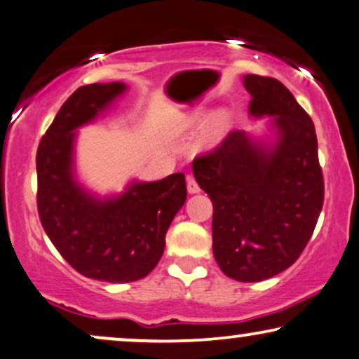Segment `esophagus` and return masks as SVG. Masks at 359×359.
Returning a JSON list of instances; mask_svg holds the SVG:
<instances>
[{
	"label": "esophagus",
	"instance_id": "1",
	"mask_svg": "<svg viewBox=\"0 0 359 359\" xmlns=\"http://www.w3.org/2000/svg\"><path fill=\"white\" fill-rule=\"evenodd\" d=\"M187 190H189V194H198L200 192L197 180H195V177L192 174L187 175Z\"/></svg>",
	"mask_w": 359,
	"mask_h": 359
}]
</instances>
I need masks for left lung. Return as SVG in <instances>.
Wrapping results in <instances>:
<instances>
[{"instance_id": "obj_1", "label": "left lung", "mask_w": 359, "mask_h": 359, "mask_svg": "<svg viewBox=\"0 0 359 359\" xmlns=\"http://www.w3.org/2000/svg\"><path fill=\"white\" fill-rule=\"evenodd\" d=\"M252 116H272L279 141L269 151L231 131L194 159L200 189L213 203V256L241 283L269 279L294 264L323 207V174L312 118L279 80L245 75Z\"/></svg>"}]
</instances>
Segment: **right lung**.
Returning <instances> with one entry per match:
<instances>
[{"mask_svg": "<svg viewBox=\"0 0 359 359\" xmlns=\"http://www.w3.org/2000/svg\"><path fill=\"white\" fill-rule=\"evenodd\" d=\"M126 87L92 83L67 98L37 147V212L47 236L76 272L107 283H133L154 269L165 233L187 200L184 174L131 184L98 200L72 175L75 130L92 121Z\"/></svg>", "mask_w": 359, "mask_h": 359, "instance_id": "add662e5", "label": "right lung"}]
</instances>
